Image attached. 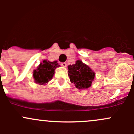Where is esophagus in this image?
<instances>
[{
    "label": "esophagus",
    "mask_w": 134,
    "mask_h": 134,
    "mask_svg": "<svg viewBox=\"0 0 134 134\" xmlns=\"http://www.w3.org/2000/svg\"><path fill=\"white\" fill-rule=\"evenodd\" d=\"M61 65L63 66V67H65L66 66H67V63H65V62H63V63H61Z\"/></svg>",
    "instance_id": "esophagus-1"
}]
</instances>
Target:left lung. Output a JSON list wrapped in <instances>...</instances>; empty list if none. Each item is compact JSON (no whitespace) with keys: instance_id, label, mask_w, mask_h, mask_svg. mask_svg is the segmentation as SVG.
Segmentation results:
<instances>
[{"instance_id":"obj_1","label":"left lung","mask_w":134,"mask_h":134,"mask_svg":"<svg viewBox=\"0 0 134 134\" xmlns=\"http://www.w3.org/2000/svg\"><path fill=\"white\" fill-rule=\"evenodd\" d=\"M68 75L71 82L78 90H86L91 86L95 74L88 65L81 60L68 66Z\"/></svg>"}]
</instances>
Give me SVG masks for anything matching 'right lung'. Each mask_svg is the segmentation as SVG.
Returning a JSON list of instances; mask_svg holds the SVG:
<instances>
[{
    "mask_svg": "<svg viewBox=\"0 0 134 134\" xmlns=\"http://www.w3.org/2000/svg\"><path fill=\"white\" fill-rule=\"evenodd\" d=\"M59 67L57 61L49 62L44 59L33 72L35 82L40 85L48 83L53 77L56 68Z\"/></svg>",
    "mask_w": 134,
    "mask_h": 134,
    "instance_id": "obj_1",
    "label": "right lung"
}]
</instances>
